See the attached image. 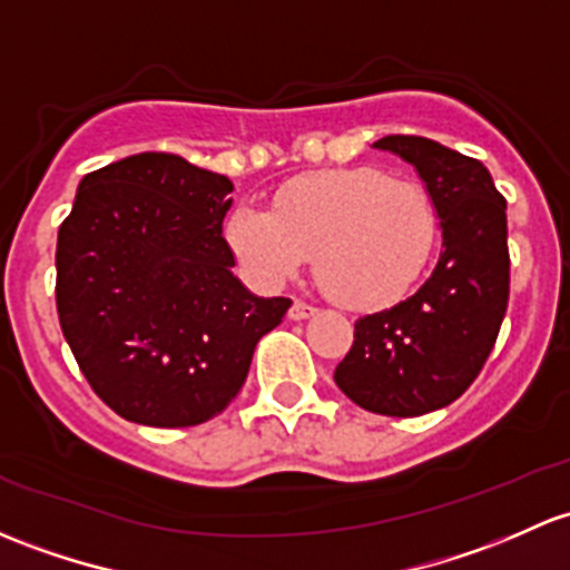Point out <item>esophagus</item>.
Returning <instances> with one entry per match:
<instances>
[{
    "label": "esophagus",
    "instance_id": "esophagus-1",
    "mask_svg": "<svg viewBox=\"0 0 570 570\" xmlns=\"http://www.w3.org/2000/svg\"><path fill=\"white\" fill-rule=\"evenodd\" d=\"M316 311H320V308H316V305L303 303V301H295V303H292V308H289V320H295V322L308 320V316H314Z\"/></svg>",
    "mask_w": 570,
    "mask_h": 570
}]
</instances>
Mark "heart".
I'll use <instances>...</instances> for the list:
<instances>
[{"instance_id":"b5f03b06","label":"heart","mask_w":570,"mask_h":570,"mask_svg":"<svg viewBox=\"0 0 570 570\" xmlns=\"http://www.w3.org/2000/svg\"><path fill=\"white\" fill-rule=\"evenodd\" d=\"M245 267L286 281L311 262L322 289L357 311L404 301L426 273L436 243L429 190L374 166L305 171L273 196V213L239 205L226 226Z\"/></svg>"}]
</instances>
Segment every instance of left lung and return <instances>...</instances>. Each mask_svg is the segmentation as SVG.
<instances>
[{
	"label": "left lung",
	"instance_id": "left-lung-1",
	"mask_svg": "<svg viewBox=\"0 0 570 570\" xmlns=\"http://www.w3.org/2000/svg\"><path fill=\"white\" fill-rule=\"evenodd\" d=\"M426 183L442 250L426 284L393 308L355 322L335 385L363 410L417 417L453 404L481 374L508 311L505 199L475 158L423 136H385Z\"/></svg>",
	"mask_w": 570,
	"mask_h": 570
}]
</instances>
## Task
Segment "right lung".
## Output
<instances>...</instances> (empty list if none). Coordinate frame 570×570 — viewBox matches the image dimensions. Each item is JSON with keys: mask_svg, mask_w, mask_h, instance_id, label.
I'll return each mask as SVG.
<instances>
[{"mask_svg": "<svg viewBox=\"0 0 570 570\" xmlns=\"http://www.w3.org/2000/svg\"><path fill=\"white\" fill-rule=\"evenodd\" d=\"M229 177L171 153L89 171L57 237V314L89 387L119 417L185 429L243 387L289 297L235 278Z\"/></svg>", "mask_w": 570, "mask_h": 570, "instance_id": "right-lung-1", "label": "right lung"}]
</instances>
